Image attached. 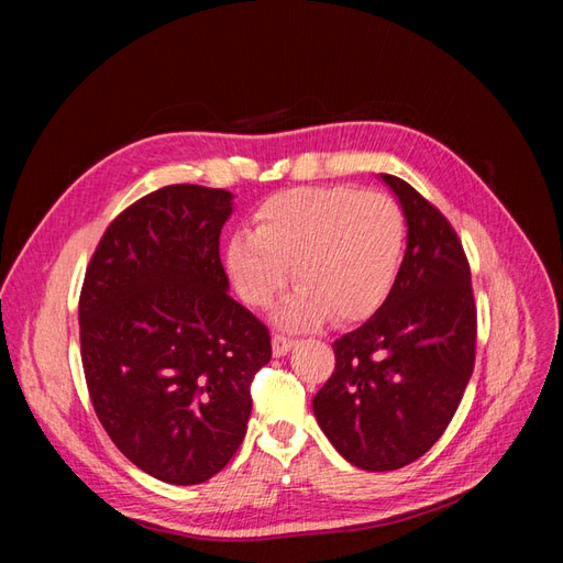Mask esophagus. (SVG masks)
Returning <instances> with one entry per match:
<instances>
[{
    "instance_id": "obj_1",
    "label": "esophagus",
    "mask_w": 563,
    "mask_h": 563,
    "mask_svg": "<svg viewBox=\"0 0 563 563\" xmlns=\"http://www.w3.org/2000/svg\"><path fill=\"white\" fill-rule=\"evenodd\" d=\"M294 345H296L294 338H286L282 333L272 335V352H275V356H284L286 352H291Z\"/></svg>"
}]
</instances>
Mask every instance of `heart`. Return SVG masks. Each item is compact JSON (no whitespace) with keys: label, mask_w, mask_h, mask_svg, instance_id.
I'll return each mask as SVG.
<instances>
[{"label":"heart","mask_w":563,"mask_h":563,"mask_svg":"<svg viewBox=\"0 0 563 563\" xmlns=\"http://www.w3.org/2000/svg\"><path fill=\"white\" fill-rule=\"evenodd\" d=\"M253 232L228 244V269L240 296L267 308L288 282L284 327H310L331 317L356 321L380 308L397 279L406 244V218L383 192L354 185H310L269 197L253 216Z\"/></svg>","instance_id":"1"}]
</instances>
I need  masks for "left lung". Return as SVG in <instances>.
<instances>
[{
  "instance_id": "8db88e82",
  "label": "left lung",
  "mask_w": 563,
  "mask_h": 563,
  "mask_svg": "<svg viewBox=\"0 0 563 563\" xmlns=\"http://www.w3.org/2000/svg\"><path fill=\"white\" fill-rule=\"evenodd\" d=\"M399 197L406 253L385 302L333 343L335 371L312 399L319 428L354 467L389 472L444 434L472 378L476 305L453 225L406 180Z\"/></svg>"
}]
</instances>
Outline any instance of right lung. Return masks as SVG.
Returning a JSON list of instances; mask_svg holds the SVG:
<instances>
[{
    "label": "right lung",
    "mask_w": 563,
    "mask_h": 563,
    "mask_svg": "<svg viewBox=\"0 0 563 563\" xmlns=\"http://www.w3.org/2000/svg\"><path fill=\"white\" fill-rule=\"evenodd\" d=\"M232 195L166 185L108 225L84 275L79 343L93 411L159 482L211 479L240 449L269 331L230 298L220 230Z\"/></svg>",
    "instance_id": "right-lung-1"
}]
</instances>
